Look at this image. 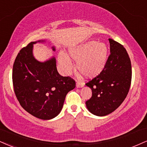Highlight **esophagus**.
<instances>
[{"mask_svg": "<svg viewBox=\"0 0 147 147\" xmlns=\"http://www.w3.org/2000/svg\"><path fill=\"white\" fill-rule=\"evenodd\" d=\"M84 85H85V84H84V82H82V81H77V84H76V86H77V88L84 87Z\"/></svg>", "mask_w": 147, "mask_h": 147, "instance_id": "esophagus-1", "label": "esophagus"}]
</instances>
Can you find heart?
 Segmentation results:
<instances>
[{
	"label": "heart",
	"mask_w": 147,
	"mask_h": 147,
	"mask_svg": "<svg viewBox=\"0 0 147 147\" xmlns=\"http://www.w3.org/2000/svg\"><path fill=\"white\" fill-rule=\"evenodd\" d=\"M68 55L60 52L58 61L60 68L65 75L71 72L73 64L72 60L77 61V68L84 77L93 78L105 68L107 59V48L104 43L90 40L72 47L68 50Z\"/></svg>",
	"instance_id": "b5f03b06"
}]
</instances>
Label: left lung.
Wrapping results in <instances>:
<instances>
[{
    "mask_svg": "<svg viewBox=\"0 0 147 147\" xmlns=\"http://www.w3.org/2000/svg\"><path fill=\"white\" fill-rule=\"evenodd\" d=\"M109 55L105 68L86 85L92 95L86 102L90 112L98 116L108 115L116 110L126 98L131 81V64L123 45L109 39Z\"/></svg>",
    "mask_w": 147,
    "mask_h": 147,
    "instance_id": "left-lung-1",
    "label": "left lung"
}]
</instances>
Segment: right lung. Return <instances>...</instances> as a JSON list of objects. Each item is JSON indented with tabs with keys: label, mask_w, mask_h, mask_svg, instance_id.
<instances>
[{
	"label": "right lung",
	"mask_w": 147,
	"mask_h": 147,
	"mask_svg": "<svg viewBox=\"0 0 147 147\" xmlns=\"http://www.w3.org/2000/svg\"><path fill=\"white\" fill-rule=\"evenodd\" d=\"M31 42L21 49L13 66L12 80L16 96L27 112L42 120L56 117L61 112L68 92L75 88V81L57 72L56 59L52 57L42 62L34 57ZM53 51L55 47H52Z\"/></svg>",
	"instance_id": "1"
}]
</instances>
